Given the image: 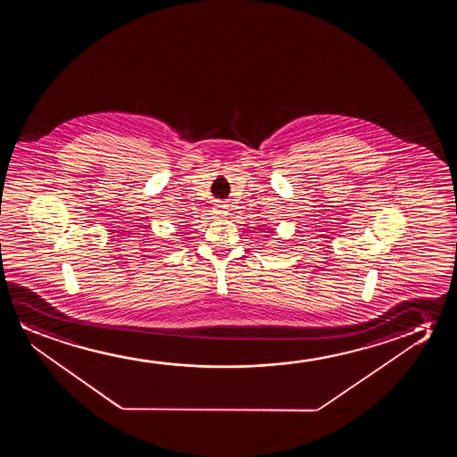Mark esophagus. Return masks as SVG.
Instances as JSON below:
<instances>
[{"label":"esophagus","mask_w":457,"mask_h":457,"mask_svg":"<svg viewBox=\"0 0 457 457\" xmlns=\"http://www.w3.org/2000/svg\"><path fill=\"white\" fill-rule=\"evenodd\" d=\"M213 212L220 215V217H225V215H228V206H226L225 203L219 201V203H215V206H213Z\"/></svg>","instance_id":"esophagus-1"}]
</instances>
